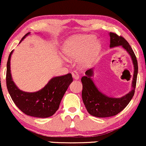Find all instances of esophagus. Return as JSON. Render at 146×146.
<instances>
[{"label":"esophagus","mask_w":146,"mask_h":146,"mask_svg":"<svg viewBox=\"0 0 146 146\" xmlns=\"http://www.w3.org/2000/svg\"><path fill=\"white\" fill-rule=\"evenodd\" d=\"M72 77L74 79H79V75L78 74V73L76 72H72Z\"/></svg>","instance_id":"esophagus-1"}]
</instances>
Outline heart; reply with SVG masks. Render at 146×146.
I'll return each mask as SVG.
<instances>
[{
  "label": "heart",
  "instance_id": "b5f03b06",
  "mask_svg": "<svg viewBox=\"0 0 146 146\" xmlns=\"http://www.w3.org/2000/svg\"><path fill=\"white\" fill-rule=\"evenodd\" d=\"M93 34L74 36L69 38L63 47V53L70 60L77 59L81 68H88L96 62L101 50V43Z\"/></svg>",
  "mask_w": 146,
  "mask_h": 146
}]
</instances>
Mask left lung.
<instances>
[{
    "mask_svg": "<svg viewBox=\"0 0 146 146\" xmlns=\"http://www.w3.org/2000/svg\"><path fill=\"white\" fill-rule=\"evenodd\" d=\"M110 47L122 46L128 52L131 58L134 67L132 90L121 98H112L107 96L100 92L94 84L91 76L94 75V70L90 69L85 73V76L82 78L83 89H82V100L86 108L90 115L97 117H109L115 116L124 109L131 101L134 95L136 79L138 74V62L136 57L125 38L118 36L115 33H110Z\"/></svg>",
    "mask_w": 146,
    "mask_h": 146,
    "instance_id": "left-lung-1",
    "label": "left lung"
}]
</instances>
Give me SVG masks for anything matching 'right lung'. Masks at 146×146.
<instances>
[{
  "label": "right lung",
  "mask_w": 146,
  "mask_h": 146,
  "mask_svg": "<svg viewBox=\"0 0 146 146\" xmlns=\"http://www.w3.org/2000/svg\"><path fill=\"white\" fill-rule=\"evenodd\" d=\"M29 32L20 40L28 36ZM10 53L7 62L6 84L7 91L13 102L22 112L34 117L46 118L52 116L59 108L63 96L65 94L73 79L71 74L52 78L42 89L36 92L29 93L17 88L13 81L10 72Z\"/></svg>",
  "instance_id": "obj_1"
}]
</instances>
